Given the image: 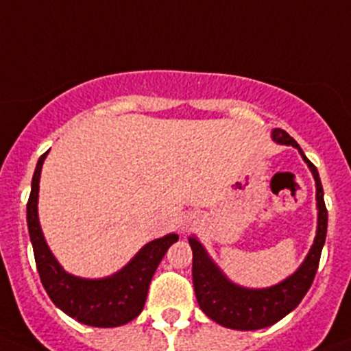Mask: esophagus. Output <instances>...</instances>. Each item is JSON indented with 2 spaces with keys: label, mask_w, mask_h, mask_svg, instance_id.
Segmentation results:
<instances>
[{
  "label": "esophagus",
  "mask_w": 351,
  "mask_h": 351,
  "mask_svg": "<svg viewBox=\"0 0 351 351\" xmlns=\"http://www.w3.org/2000/svg\"><path fill=\"white\" fill-rule=\"evenodd\" d=\"M195 224H197V222L193 221L192 217H186L185 221L182 222V229H183V231H192V229L195 228Z\"/></svg>",
  "instance_id": "34e87169"
}]
</instances>
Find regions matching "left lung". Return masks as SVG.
Instances as JSON below:
<instances>
[{
    "instance_id": "obj_1",
    "label": "left lung",
    "mask_w": 351,
    "mask_h": 351,
    "mask_svg": "<svg viewBox=\"0 0 351 351\" xmlns=\"http://www.w3.org/2000/svg\"><path fill=\"white\" fill-rule=\"evenodd\" d=\"M271 137L275 143L299 149L300 156L307 162L314 180H316V200L317 210H319L317 212V232L309 254L299 267V270L285 278L284 282L268 287V289H246V287L232 284L222 274L221 268L210 260L205 247L197 241V238L189 239L193 251L192 275L198 306L217 324L239 329V331H253V329L271 326L299 306L316 277L321 251L326 241L328 210L324 205L323 185H321L316 166L306 158L299 144L285 130L275 129L271 132Z\"/></svg>"
}]
</instances>
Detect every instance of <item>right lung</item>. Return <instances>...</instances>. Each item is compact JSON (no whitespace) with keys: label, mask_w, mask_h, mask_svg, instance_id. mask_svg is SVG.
<instances>
[{"label":"right lung","mask_w":351,"mask_h":351,"mask_svg":"<svg viewBox=\"0 0 351 351\" xmlns=\"http://www.w3.org/2000/svg\"><path fill=\"white\" fill-rule=\"evenodd\" d=\"M47 153L38 158L27 202L28 234L42 285L52 302L80 323L95 328L122 326L143 313L151 278L168 247L178 241V234H168L147 243L112 277L90 280L69 275L49 250L38 222V182Z\"/></svg>","instance_id":"add662e5"}]
</instances>
